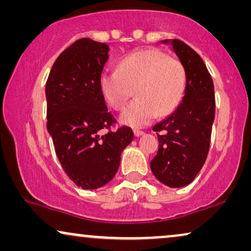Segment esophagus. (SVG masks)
<instances>
[{
  "mask_svg": "<svg viewBox=\"0 0 251 251\" xmlns=\"http://www.w3.org/2000/svg\"><path fill=\"white\" fill-rule=\"evenodd\" d=\"M133 135H135V137H140L144 135V132L140 131V130H133Z\"/></svg>",
  "mask_w": 251,
  "mask_h": 251,
  "instance_id": "esophagus-1",
  "label": "esophagus"
}]
</instances>
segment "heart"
I'll return each mask as SVG.
<instances>
[{"label": "heart", "mask_w": 251, "mask_h": 251, "mask_svg": "<svg viewBox=\"0 0 251 251\" xmlns=\"http://www.w3.org/2000/svg\"><path fill=\"white\" fill-rule=\"evenodd\" d=\"M185 71L175 58L157 49H143L123 57L118 70L99 75V90L104 100L114 109H121L131 89L135 98L119 115L122 125L140 128L157 114L168 115L177 107L185 90Z\"/></svg>", "instance_id": "obj_1"}]
</instances>
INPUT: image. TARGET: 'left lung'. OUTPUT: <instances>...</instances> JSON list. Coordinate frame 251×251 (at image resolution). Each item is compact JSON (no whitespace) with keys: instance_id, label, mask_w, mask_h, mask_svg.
Returning <instances> with one entry per match:
<instances>
[{"instance_id":"1","label":"left lung","mask_w":251,"mask_h":251,"mask_svg":"<svg viewBox=\"0 0 251 251\" xmlns=\"http://www.w3.org/2000/svg\"><path fill=\"white\" fill-rule=\"evenodd\" d=\"M170 44L185 71L184 96L175 111L153 130L159 151L151 161L157 180L169 187L191 183L207 159L215 120V91L212 78L202 58L179 40H163Z\"/></svg>"}]
</instances>
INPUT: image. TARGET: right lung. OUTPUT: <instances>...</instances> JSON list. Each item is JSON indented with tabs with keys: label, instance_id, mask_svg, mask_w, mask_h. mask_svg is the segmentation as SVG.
<instances>
[{
	"label": "right lung",
	"instance_id": "add662e5",
	"mask_svg": "<svg viewBox=\"0 0 251 251\" xmlns=\"http://www.w3.org/2000/svg\"><path fill=\"white\" fill-rule=\"evenodd\" d=\"M108 51L105 43L77 40L59 54L46 84L48 132L65 173L83 190L112 180L133 139L129 126L101 135L115 122L98 84Z\"/></svg>",
	"mask_w": 251,
	"mask_h": 251
}]
</instances>
